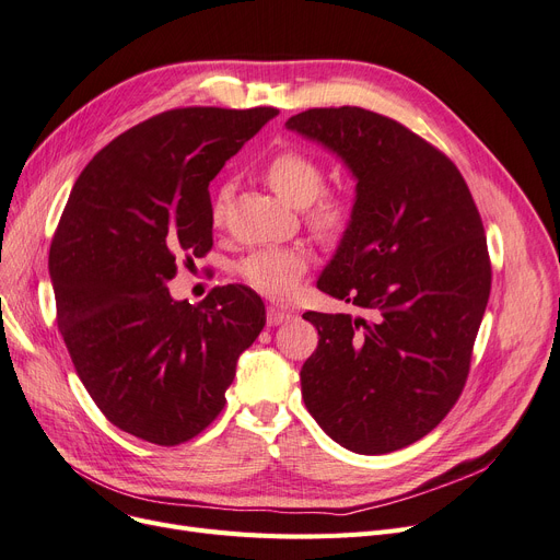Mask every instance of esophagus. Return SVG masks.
Listing matches in <instances>:
<instances>
[{
	"instance_id": "1",
	"label": "esophagus",
	"mask_w": 560,
	"mask_h": 560,
	"mask_svg": "<svg viewBox=\"0 0 560 560\" xmlns=\"http://www.w3.org/2000/svg\"><path fill=\"white\" fill-rule=\"evenodd\" d=\"M289 319H292V315H289V312L278 310V307H273V305L266 307V324H268V326H280V324H284V322H289Z\"/></svg>"
}]
</instances>
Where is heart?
<instances>
[{
	"instance_id": "obj_1",
	"label": "heart",
	"mask_w": 560,
	"mask_h": 560,
	"mask_svg": "<svg viewBox=\"0 0 560 560\" xmlns=\"http://www.w3.org/2000/svg\"><path fill=\"white\" fill-rule=\"evenodd\" d=\"M264 182L282 202L296 209H307V222L324 241H338L345 236L353 220V202L345 192L324 190V167L312 155L299 149H284L276 153L264 167ZM232 199V186L222 184L213 195L211 218L218 225L228 213ZM310 257L301 248H259L245 255L236 271L257 292L284 299L296 289L305 276Z\"/></svg>"
}]
</instances>
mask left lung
<instances>
[{"label": "left lung", "instance_id": "obj_1", "mask_svg": "<svg viewBox=\"0 0 560 560\" xmlns=\"http://www.w3.org/2000/svg\"><path fill=\"white\" fill-rule=\"evenodd\" d=\"M355 178L353 220L317 287L370 317L305 312L319 330L301 390L319 428L358 455L432 432L457 401L491 287L482 220L451 159L363 107L284 124Z\"/></svg>", "mask_w": 560, "mask_h": 560}]
</instances>
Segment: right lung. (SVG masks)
Instances as JSON below:
<instances>
[{
    "label": "right lung",
    "instance_id": "add662e5",
    "mask_svg": "<svg viewBox=\"0 0 560 560\" xmlns=\"http://www.w3.org/2000/svg\"><path fill=\"white\" fill-rule=\"evenodd\" d=\"M276 115L163 112L101 149L71 190L48 259L57 324L86 393L132 436L178 445L209 428L266 324L248 287L190 305L167 282L211 250L209 184Z\"/></svg>",
    "mask_w": 560,
    "mask_h": 560
}]
</instances>
